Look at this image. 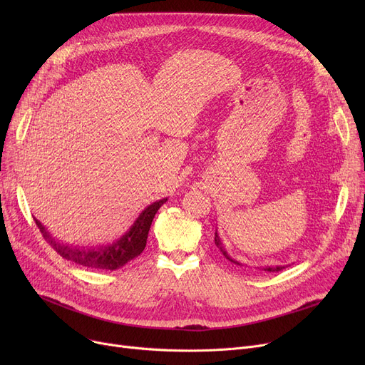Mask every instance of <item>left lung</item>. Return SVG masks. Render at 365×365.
I'll list each match as a JSON object with an SVG mask.
<instances>
[{
	"label": "left lung",
	"instance_id": "8db88e82",
	"mask_svg": "<svg viewBox=\"0 0 365 365\" xmlns=\"http://www.w3.org/2000/svg\"><path fill=\"white\" fill-rule=\"evenodd\" d=\"M215 244H216V247L219 248V252L229 260V262H232V263H235V264H240V266H242L240 262H237V260H234L231 256H229L227 253H226V250H225V247H223V242L220 241V238H219V235H217V231H216V234H215ZM284 269V266H266L264 267V271H267V272H278V271H282Z\"/></svg>",
	"mask_w": 365,
	"mask_h": 365
}]
</instances>
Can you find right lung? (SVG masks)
I'll return each mask as SVG.
<instances>
[{"instance_id":"obj_1","label":"right lung","mask_w":365,"mask_h":365,"mask_svg":"<svg viewBox=\"0 0 365 365\" xmlns=\"http://www.w3.org/2000/svg\"><path fill=\"white\" fill-rule=\"evenodd\" d=\"M165 201L167 198H163L148 205L123 237L110 244L99 247H73L59 242L47 232V229L41 225L40 220L35 219V223L40 227V232L43 234L44 240L63 259L84 267H90V269L115 271L120 269V267H123L134 257H138L145 250L152 220Z\"/></svg>"}]
</instances>
